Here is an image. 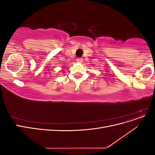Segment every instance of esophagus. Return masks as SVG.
<instances>
[{
  "label": "esophagus",
  "mask_w": 155,
  "mask_h": 155,
  "mask_svg": "<svg viewBox=\"0 0 155 155\" xmlns=\"http://www.w3.org/2000/svg\"><path fill=\"white\" fill-rule=\"evenodd\" d=\"M76 61L78 63H81L83 61V59L82 58H78Z\"/></svg>",
  "instance_id": "1"
}]
</instances>
